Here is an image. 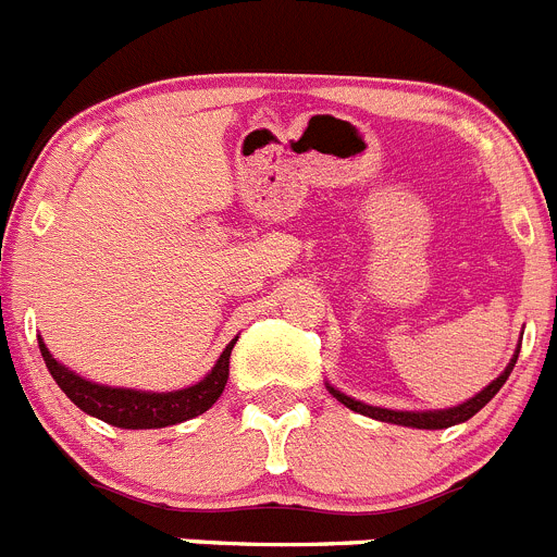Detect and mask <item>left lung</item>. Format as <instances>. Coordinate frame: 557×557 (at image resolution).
<instances>
[{
	"label": "left lung",
	"instance_id": "left-lung-1",
	"mask_svg": "<svg viewBox=\"0 0 557 557\" xmlns=\"http://www.w3.org/2000/svg\"><path fill=\"white\" fill-rule=\"evenodd\" d=\"M516 358H519V352L513 355V360L508 363V369H505L503 374H499L497 380L491 385H485L483 391H480L478 397L466 399L463 405H458V408H447V410H388V408H372V405H363L358 403V399L347 397V394H341V391L330 388V394H333L335 399H338L341 405H347L349 410H355V413H363V416H372V419H380V422H391V424H405V428H419V430H444V428H453V424H460L466 422V419H472L474 413H478L480 408H485V403H491V397L497 394L499 388L505 385V380H508V374L513 372V363Z\"/></svg>",
	"mask_w": 557,
	"mask_h": 557
}]
</instances>
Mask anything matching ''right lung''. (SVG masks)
<instances>
[{"label":"right lung","mask_w":557,"mask_h":557,"mask_svg":"<svg viewBox=\"0 0 557 557\" xmlns=\"http://www.w3.org/2000/svg\"><path fill=\"white\" fill-rule=\"evenodd\" d=\"M44 360H47L49 374L54 383L63 388L69 399L77 405L85 413L97 416L102 422L113 424V428L124 430H152V428H169V424L185 422L194 416L205 413L210 405L222 397L224 385L230 377V352H233L235 341H230L222 358L210 369L205 380L197 385L183 391H169V394H147V391L133 388H108V385H97L83 380L79 374L69 372L66 366H60L58 360L49 355L47 344L38 341Z\"/></svg>","instance_id":"obj_1"}]
</instances>
